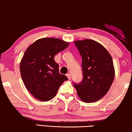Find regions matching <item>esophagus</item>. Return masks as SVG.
Here are the masks:
<instances>
[{
    "mask_svg": "<svg viewBox=\"0 0 132 132\" xmlns=\"http://www.w3.org/2000/svg\"><path fill=\"white\" fill-rule=\"evenodd\" d=\"M66 76H67L68 79H69V80H70V79H71V75H70V73H67L66 75Z\"/></svg>",
    "mask_w": 132,
    "mask_h": 132,
    "instance_id": "34e87169",
    "label": "esophagus"
}]
</instances>
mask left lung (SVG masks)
Returning <instances> with one entry per match:
<instances>
[{
  "mask_svg": "<svg viewBox=\"0 0 132 132\" xmlns=\"http://www.w3.org/2000/svg\"><path fill=\"white\" fill-rule=\"evenodd\" d=\"M82 58L83 79L74 84L78 96L83 102L98 101L106 94L114 79L112 58L107 50L96 41L86 39L76 41Z\"/></svg>",
  "mask_w": 132,
  "mask_h": 132,
  "instance_id": "obj_1",
  "label": "left lung"
}]
</instances>
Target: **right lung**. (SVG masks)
Segmentation results:
<instances>
[{
    "mask_svg": "<svg viewBox=\"0 0 132 132\" xmlns=\"http://www.w3.org/2000/svg\"><path fill=\"white\" fill-rule=\"evenodd\" d=\"M69 43L55 38L38 39L28 47L20 65V70L27 89L38 100L47 102L54 98L66 76L59 72L54 59L57 53Z\"/></svg>",
    "mask_w": 132,
    "mask_h": 132,
    "instance_id": "add662e5",
    "label": "right lung"
}]
</instances>
